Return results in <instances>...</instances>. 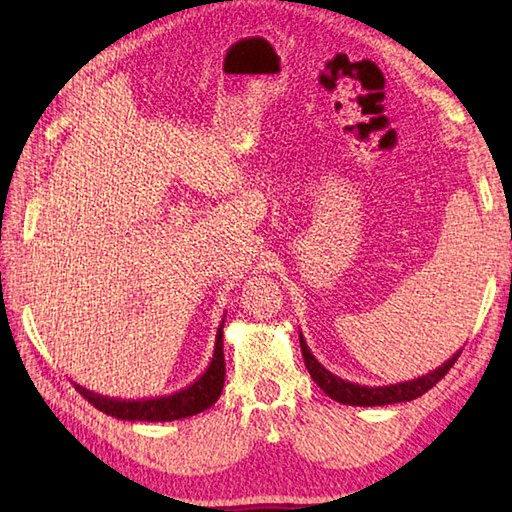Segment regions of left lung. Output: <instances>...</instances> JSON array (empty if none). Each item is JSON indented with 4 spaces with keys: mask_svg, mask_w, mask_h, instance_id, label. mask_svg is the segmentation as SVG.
I'll use <instances>...</instances> for the list:
<instances>
[{
    "mask_svg": "<svg viewBox=\"0 0 512 512\" xmlns=\"http://www.w3.org/2000/svg\"><path fill=\"white\" fill-rule=\"evenodd\" d=\"M299 343H301V354L303 361H306L308 372L312 376L314 383H317L325 394H328L332 400L341 402V405H352V407H380V405H394V402H407L418 398L447 376L453 363L458 361V356L462 354L455 352L447 363H442L440 367L433 369V372L418 376L413 380H405V383H396V385H383V387H367V385H358L350 383V380H343L336 374H332L330 369H325L314 354L310 352V347L303 339V334H299Z\"/></svg>",
    "mask_w": 512,
    "mask_h": 512,
    "instance_id": "8db88e82",
    "label": "left lung"
}]
</instances>
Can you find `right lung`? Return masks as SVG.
<instances>
[{
    "mask_svg": "<svg viewBox=\"0 0 512 512\" xmlns=\"http://www.w3.org/2000/svg\"><path fill=\"white\" fill-rule=\"evenodd\" d=\"M226 317V314H224ZM224 319L217 328L215 334V350L209 367L204 369V374L193 380L191 385L176 391V394L169 396H158V398H140V400H121V398H110L94 394V391L76 385V391L94 405L99 411L107 413V416L118 418V420H143V422H171V420H182L195 416L204 409L215 405V400L220 398L222 387H224V374H226V363H224Z\"/></svg>",
    "mask_w": 512,
    "mask_h": 512,
    "instance_id": "right-lung-1",
    "label": "right lung"
}]
</instances>
